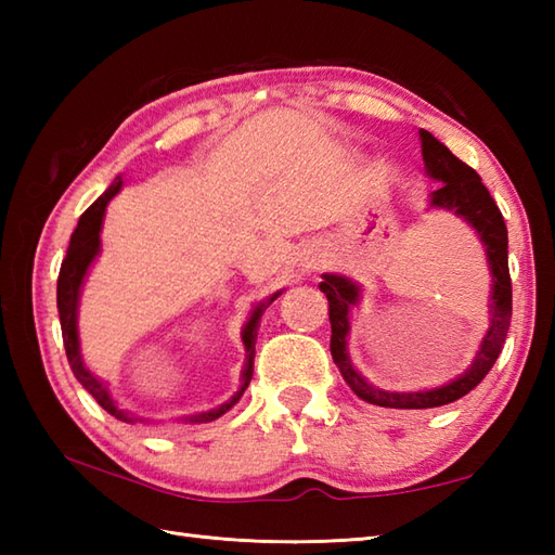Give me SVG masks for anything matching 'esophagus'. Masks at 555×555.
I'll use <instances>...</instances> for the list:
<instances>
[{"label":"esophagus","instance_id":"1","mask_svg":"<svg viewBox=\"0 0 555 555\" xmlns=\"http://www.w3.org/2000/svg\"><path fill=\"white\" fill-rule=\"evenodd\" d=\"M310 267H312V264H310Z\"/></svg>","mask_w":555,"mask_h":555}]
</instances>
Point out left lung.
Instances as JSON below:
<instances>
[{
  "label": "left lung",
  "instance_id": "1",
  "mask_svg": "<svg viewBox=\"0 0 555 555\" xmlns=\"http://www.w3.org/2000/svg\"><path fill=\"white\" fill-rule=\"evenodd\" d=\"M422 138V157L424 167L431 179L441 181V185L431 193V207H443L455 211L467 223H473L479 233L481 243L487 247L489 267H491V326L481 340L477 350V358L469 364L467 372H463L457 379L448 382L446 386L429 388V391H384L367 384V379L352 367L346 350V336L350 328V308L360 300V288L352 281L324 274L320 291L326 293L328 300V322H332V358L336 367L344 374L346 384L352 388V393L362 398L364 403L379 405V408H396V410H427V408H441L453 403V400L467 396L481 379L491 372L496 364L505 336H508L511 314H513V284H511V269H508V229L499 205L493 203L487 185L481 183L479 173L460 162L451 150H448L441 140H436L429 131H420Z\"/></svg>",
  "mask_w": 555,
  "mask_h": 555
}]
</instances>
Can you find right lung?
Listing matches in <instances>:
<instances>
[{
  "label": "right lung",
  "instance_id": "obj_1",
  "mask_svg": "<svg viewBox=\"0 0 555 555\" xmlns=\"http://www.w3.org/2000/svg\"><path fill=\"white\" fill-rule=\"evenodd\" d=\"M121 176H116L114 183L104 191L95 203H92L86 211H82L80 219H78V227L70 235V243H68V250L66 257L62 262V269H59V281H56V308H59V322H62V338H64V348H66V358L70 364V372H74L76 379L82 384V388L98 400V403L109 412L112 417L121 420V422H138L135 415L131 412L124 410L116 400L112 398L107 384H102L95 374H92L86 364H82L80 358V348H78V328H76V310H78V293H80V284H82V276H86V271L90 267L92 259L100 253V229H102V217H104V207H107L109 199L119 193L121 188ZM279 296V293H276ZM276 296H271L269 302L274 300ZM267 302V305H269ZM267 305H257L250 322L245 324L243 328V344L247 350V362H245V372H243V384L238 388V393H235L229 403L219 405L217 410H207V412H199L195 417H188L185 422H211L221 417L223 412L231 410L235 403H238L241 396L245 393L247 384L253 379V360H255V340H257V326H259V317H262V310Z\"/></svg>",
  "mask_w": 555,
  "mask_h": 555
}]
</instances>
